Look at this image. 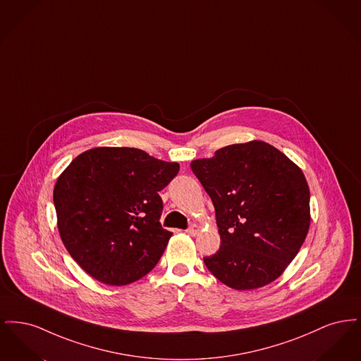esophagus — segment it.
<instances>
[{"label": "esophagus", "mask_w": 361, "mask_h": 361, "mask_svg": "<svg viewBox=\"0 0 361 361\" xmlns=\"http://www.w3.org/2000/svg\"><path fill=\"white\" fill-rule=\"evenodd\" d=\"M199 231H200V226H199V224H192V226H189L188 228L185 230V233L189 234V235H192V237L197 235Z\"/></svg>", "instance_id": "34e87169"}]
</instances>
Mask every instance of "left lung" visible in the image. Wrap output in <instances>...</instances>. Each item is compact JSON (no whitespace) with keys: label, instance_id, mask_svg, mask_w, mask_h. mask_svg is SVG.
<instances>
[{"label":"left lung","instance_id":"8db88e82","mask_svg":"<svg viewBox=\"0 0 361 361\" xmlns=\"http://www.w3.org/2000/svg\"><path fill=\"white\" fill-rule=\"evenodd\" d=\"M190 168L219 227L221 249L204 257L208 271L240 291L272 283L309 233L310 189L302 169L262 140L226 146Z\"/></svg>","mask_w":361,"mask_h":361}]
</instances>
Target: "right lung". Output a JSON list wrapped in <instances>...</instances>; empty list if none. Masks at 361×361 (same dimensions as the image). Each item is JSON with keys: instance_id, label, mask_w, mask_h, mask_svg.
<instances>
[{"instance_id": "add662e5", "label": "right lung", "mask_w": 361, "mask_h": 361, "mask_svg": "<svg viewBox=\"0 0 361 361\" xmlns=\"http://www.w3.org/2000/svg\"><path fill=\"white\" fill-rule=\"evenodd\" d=\"M178 169L134 147H94L70 162L54 187L56 224L87 275L126 286L154 268L173 234L159 224L158 192Z\"/></svg>"}]
</instances>
